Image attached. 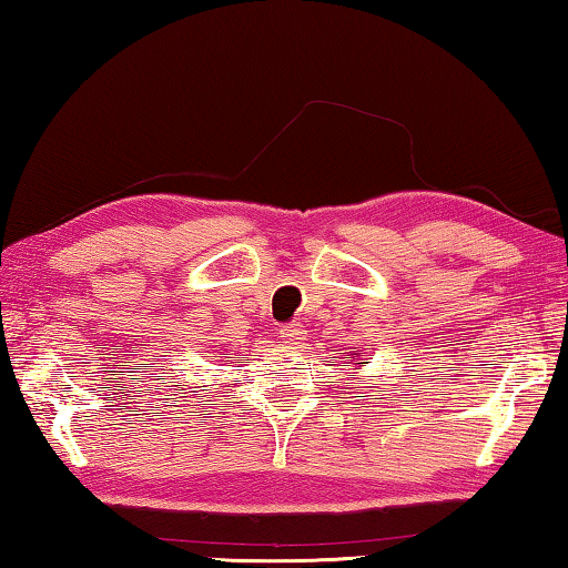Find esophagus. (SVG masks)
I'll return each instance as SVG.
<instances>
[{"label": "esophagus", "mask_w": 568, "mask_h": 568, "mask_svg": "<svg viewBox=\"0 0 568 568\" xmlns=\"http://www.w3.org/2000/svg\"><path fill=\"white\" fill-rule=\"evenodd\" d=\"M303 338H305V328L301 323H287L281 328V341L285 345H297Z\"/></svg>", "instance_id": "1"}]
</instances>
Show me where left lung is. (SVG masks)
Listing matches in <instances>:
<instances>
[{
	"label": "left lung",
	"instance_id": "8db88e82",
	"mask_svg": "<svg viewBox=\"0 0 568 568\" xmlns=\"http://www.w3.org/2000/svg\"><path fill=\"white\" fill-rule=\"evenodd\" d=\"M351 358L358 361V351H351ZM355 365H358V363H355Z\"/></svg>",
	"mask_w": 568,
	"mask_h": 568
}]
</instances>
